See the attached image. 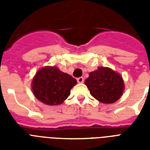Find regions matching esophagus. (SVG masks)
<instances>
[{
  "label": "esophagus",
  "mask_w": 150,
  "mask_h": 150,
  "mask_svg": "<svg viewBox=\"0 0 150 150\" xmlns=\"http://www.w3.org/2000/svg\"><path fill=\"white\" fill-rule=\"evenodd\" d=\"M77 82H79V83H83V82H84V78L83 77L78 78Z\"/></svg>",
  "instance_id": "34e87169"
}]
</instances>
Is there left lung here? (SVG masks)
Returning a JSON list of instances; mask_svg holds the SVG:
<instances>
[{"mask_svg": "<svg viewBox=\"0 0 150 150\" xmlns=\"http://www.w3.org/2000/svg\"><path fill=\"white\" fill-rule=\"evenodd\" d=\"M85 84L92 96L103 103L116 102L125 89L121 75L107 67H99L97 70L89 73Z\"/></svg>", "mask_w": 150, "mask_h": 150, "instance_id": "left-lung-1", "label": "left lung"}]
</instances>
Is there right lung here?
<instances>
[{
	"mask_svg": "<svg viewBox=\"0 0 150 150\" xmlns=\"http://www.w3.org/2000/svg\"><path fill=\"white\" fill-rule=\"evenodd\" d=\"M77 83L75 79L55 66H47L36 72L32 82L34 96L47 105H58L68 98Z\"/></svg>",
	"mask_w": 150,
	"mask_h": 150,
	"instance_id": "1",
	"label": "right lung"
}]
</instances>
